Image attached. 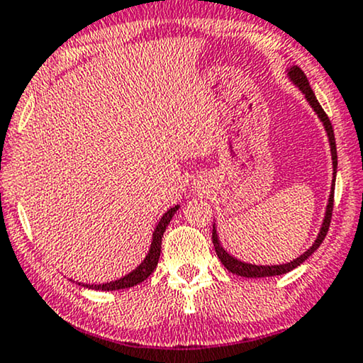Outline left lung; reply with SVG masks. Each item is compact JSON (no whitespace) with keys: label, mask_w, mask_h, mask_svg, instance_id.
Segmentation results:
<instances>
[{"label":"left lung","mask_w":363,"mask_h":363,"mask_svg":"<svg viewBox=\"0 0 363 363\" xmlns=\"http://www.w3.org/2000/svg\"><path fill=\"white\" fill-rule=\"evenodd\" d=\"M288 77L293 80V84L300 86V90L303 91L306 100H308V104L313 107V110L316 113H318L320 121L323 122L325 125V130H327L328 134V140H330V149H332V159H333V174H337V144H335V134H333V127H332V122H330V118L327 113H325V110L322 108V105L318 104V100H316L313 90H311V86L308 84V79H306V75L301 70L300 67H291L290 72H288ZM333 194H335V179H333V184H332V192H330V197H328V206H327V213H325V219H323V224H322V229H320V235L316 238L313 246L310 247L308 251H305L303 255L300 256V258L290 261V263H284V264H274V266H258V264H250V263H242V261L233 258L231 255L226 253V250L221 246V242L218 240V235H216V228L213 226V245H214V250H216V255H218V258L221 259V263L224 264V268L228 269V272L238 274V277H245V278H264V277H277V274H284L288 272H291L293 268H296V266H300L303 263L305 259H308L311 255L315 253L316 250H318V246L322 245L325 236H327L328 233V228H330V223H332V213H333Z\"/></svg>","instance_id":"obj_1"}]
</instances>
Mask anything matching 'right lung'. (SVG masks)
<instances>
[{
    "instance_id": "add662e5",
    "label": "right lung",
    "mask_w": 363,
    "mask_h": 363,
    "mask_svg": "<svg viewBox=\"0 0 363 363\" xmlns=\"http://www.w3.org/2000/svg\"><path fill=\"white\" fill-rule=\"evenodd\" d=\"M179 209V206H174L167 211L166 214L160 218V221L157 224V228L154 229V236H152V245H150V250H149V255L145 256V259L142 261V263L137 266L132 273H128L127 277H123L121 279H117V281H110V283H104V284H84L86 288H91V290H102V291H113V290H123V288H130V286H135V284H139L144 281V279H147L150 274L154 273L155 266L159 263V256H160V242H162V236H164V231H166L167 224L171 223L172 216L176 211ZM82 284V283H79Z\"/></svg>"
}]
</instances>
